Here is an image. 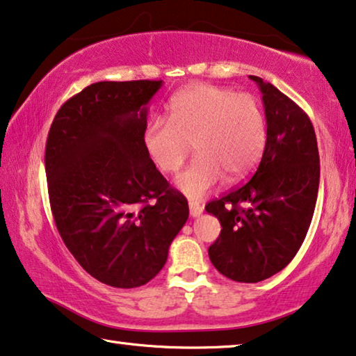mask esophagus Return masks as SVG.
I'll return each mask as SVG.
<instances>
[{"label": "esophagus", "mask_w": 356, "mask_h": 356, "mask_svg": "<svg viewBox=\"0 0 356 356\" xmlns=\"http://www.w3.org/2000/svg\"><path fill=\"white\" fill-rule=\"evenodd\" d=\"M201 212H203V206L198 204V203H193V201H190V216L198 217Z\"/></svg>", "instance_id": "obj_1"}]
</instances>
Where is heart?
Returning a JSON list of instances; mask_svg holds the SVG:
<instances>
[{"label": "heart", "mask_w": 356, "mask_h": 356, "mask_svg": "<svg viewBox=\"0 0 356 356\" xmlns=\"http://www.w3.org/2000/svg\"><path fill=\"white\" fill-rule=\"evenodd\" d=\"M267 121L259 100L214 84H192L169 102V118L147 124V155L164 174L177 172L192 148L198 158L179 174L177 187L188 198L203 196L227 182L246 180L261 161Z\"/></svg>", "instance_id": "b5f03b06"}]
</instances>
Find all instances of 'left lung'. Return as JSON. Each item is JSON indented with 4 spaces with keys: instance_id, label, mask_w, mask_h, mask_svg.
Returning a JSON list of instances; mask_svg holds the SVG:
<instances>
[{
    "instance_id": "1",
    "label": "left lung",
    "mask_w": 356,
    "mask_h": 356,
    "mask_svg": "<svg viewBox=\"0 0 356 356\" xmlns=\"http://www.w3.org/2000/svg\"><path fill=\"white\" fill-rule=\"evenodd\" d=\"M267 118L262 160L249 182L206 204L222 230L209 246L214 267L238 283H257L293 261L314 217L320 155L309 115L259 76Z\"/></svg>"
}]
</instances>
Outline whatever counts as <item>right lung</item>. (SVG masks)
<instances>
[{
    "label": "right lung",
    "mask_w": 356,
    "mask_h": 356,
    "mask_svg": "<svg viewBox=\"0 0 356 356\" xmlns=\"http://www.w3.org/2000/svg\"><path fill=\"white\" fill-rule=\"evenodd\" d=\"M163 81H99L62 105L46 140L51 211L68 251L113 288L155 278L188 203L147 155V104Z\"/></svg>",
    "instance_id": "obj_1"
}]
</instances>
